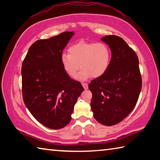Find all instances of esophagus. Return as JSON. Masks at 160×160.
Returning a JSON list of instances; mask_svg holds the SVG:
<instances>
[{
	"label": "esophagus",
	"instance_id": "1",
	"mask_svg": "<svg viewBox=\"0 0 160 160\" xmlns=\"http://www.w3.org/2000/svg\"><path fill=\"white\" fill-rule=\"evenodd\" d=\"M82 85L83 86V88L85 90H88V85L87 83H82Z\"/></svg>",
	"mask_w": 160,
	"mask_h": 160
}]
</instances>
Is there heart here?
<instances>
[{"label":"heart","instance_id":"b5f03b06","mask_svg":"<svg viewBox=\"0 0 160 160\" xmlns=\"http://www.w3.org/2000/svg\"><path fill=\"white\" fill-rule=\"evenodd\" d=\"M112 52L104 42H80L68 48V53L61 56V63L65 72L75 78L80 66L82 68L78 78L85 80L91 77L104 75L110 66Z\"/></svg>","mask_w":160,"mask_h":160}]
</instances>
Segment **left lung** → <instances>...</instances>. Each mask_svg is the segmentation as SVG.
I'll return each mask as SVG.
<instances>
[{
	"label": "left lung",
	"mask_w": 160,
	"mask_h": 160,
	"mask_svg": "<svg viewBox=\"0 0 160 160\" xmlns=\"http://www.w3.org/2000/svg\"><path fill=\"white\" fill-rule=\"evenodd\" d=\"M101 40L109 45L112 58L104 75L92 80L91 109L94 118L104 126L123 120L136 104L142 88L138 58L126 42L116 35Z\"/></svg>",
	"instance_id": "obj_1"
}]
</instances>
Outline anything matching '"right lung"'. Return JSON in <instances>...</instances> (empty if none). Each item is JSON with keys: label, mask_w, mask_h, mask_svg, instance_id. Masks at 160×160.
Returning a JSON list of instances; mask_svg holds the SVG:
<instances>
[{"label": "right lung", "mask_w": 160, "mask_h": 160, "mask_svg": "<svg viewBox=\"0 0 160 160\" xmlns=\"http://www.w3.org/2000/svg\"><path fill=\"white\" fill-rule=\"evenodd\" d=\"M64 32L35 42L22 66L23 101L40 123L60 129L70 123L78 98L84 90L80 82L68 75L61 63L64 48L73 36Z\"/></svg>", "instance_id": "1"}]
</instances>
